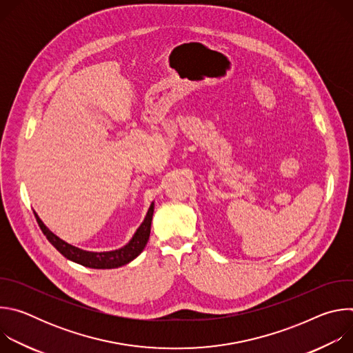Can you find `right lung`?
Listing matches in <instances>:
<instances>
[{
  "label": "right lung",
  "instance_id": "obj_1",
  "mask_svg": "<svg viewBox=\"0 0 353 353\" xmlns=\"http://www.w3.org/2000/svg\"><path fill=\"white\" fill-rule=\"evenodd\" d=\"M152 215H154V204H150L143 222L137 229V232L132 236V239L130 240V243L125 244L124 247H121L119 250H113V251H103V253H93V251H86V250H81L75 245H71V244L65 243L64 240H61L60 237H57L53 232H50L44 226V223L40 221V218L34 212L36 221H37L41 232L47 237V240L52 243L65 259H68L74 263H78L83 267L96 268V270L119 268L121 265L128 264L135 257H138L149 240Z\"/></svg>",
  "mask_w": 353,
  "mask_h": 353
}]
</instances>
